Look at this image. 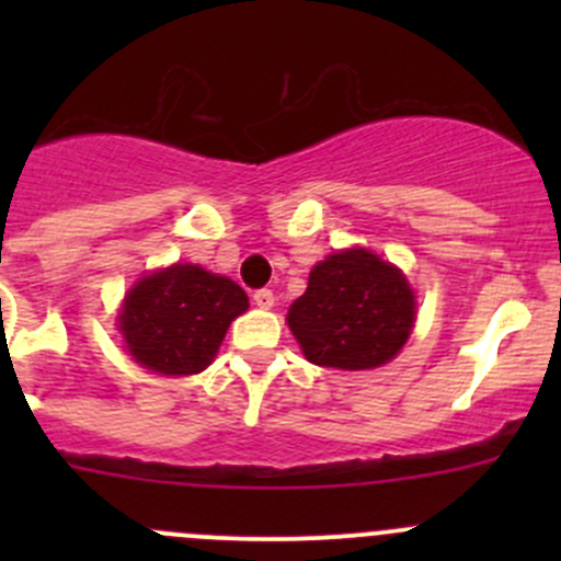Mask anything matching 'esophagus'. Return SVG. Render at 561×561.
<instances>
[{"mask_svg": "<svg viewBox=\"0 0 561 561\" xmlns=\"http://www.w3.org/2000/svg\"><path fill=\"white\" fill-rule=\"evenodd\" d=\"M252 301H254V307H260V309H271V307H274V301H276V298H274V293H271V290H265V287H263V290H257V293H254V296H252Z\"/></svg>", "mask_w": 561, "mask_h": 561, "instance_id": "obj_1", "label": "esophagus"}]
</instances>
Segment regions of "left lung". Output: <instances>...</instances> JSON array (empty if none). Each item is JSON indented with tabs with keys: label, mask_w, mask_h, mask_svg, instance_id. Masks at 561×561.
<instances>
[{
	"label": "left lung",
	"mask_w": 561,
	"mask_h": 561,
	"mask_svg": "<svg viewBox=\"0 0 561 561\" xmlns=\"http://www.w3.org/2000/svg\"><path fill=\"white\" fill-rule=\"evenodd\" d=\"M307 360L364 371L396 358L415 325V293L396 265L369 249L328 254L287 312Z\"/></svg>",
	"instance_id": "obj_1"
}]
</instances>
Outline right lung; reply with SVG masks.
Listing matches in <instances>:
<instances>
[{
	"label": "right lung",
	"instance_id": "right-lung-1",
	"mask_svg": "<svg viewBox=\"0 0 561 561\" xmlns=\"http://www.w3.org/2000/svg\"><path fill=\"white\" fill-rule=\"evenodd\" d=\"M247 309V293L233 279L175 263L135 282L118 312V331L144 369L186 377L211 364L230 322Z\"/></svg>",
	"mask_w": 561,
	"mask_h": 561
}]
</instances>
